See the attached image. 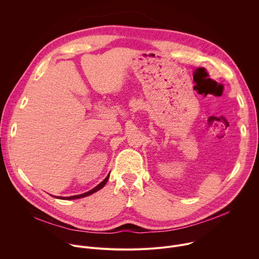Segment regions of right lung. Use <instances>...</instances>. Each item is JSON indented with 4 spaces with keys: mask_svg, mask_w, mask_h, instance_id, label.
<instances>
[{
    "mask_svg": "<svg viewBox=\"0 0 259 259\" xmlns=\"http://www.w3.org/2000/svg\"><path fill=\"white\" fill-rule=\"evenodd\" d=\"M108 177H109V174L105 177V179L103 180V181H101L97 187H95L93 190H91V191H89V192H87V193H85V194H82V195H77V196H71V197H67V198H64V197H57L58 199H62V200H73V199H80V198H84V197H87V196H89V195H91V194H93V193H95V192H97V191H99L100 189H102L104 186H105V183H106V181L108 180ZM56 198V197H55Z\"/></svg>",
    "mask_w": 259,
    "mask_h": 259,
    "instance_id": "obj_1",
    "label": "right lung"
}]
</instances>
